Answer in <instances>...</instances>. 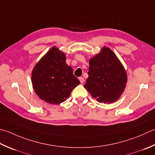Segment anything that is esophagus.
Listing matches in <instances>:
<instances>
[{"label":"esophagus","mask_w":155,"mask_h":155,"mask_svg":"<svg viewBox=\"0 0 155 155\" xmlns=\"http://www.w3.org/2000/svg\"><path fill=\"white\" fill-rule=\"evenodd\" d=\"M78 79H79V81H80V82H81V83H84V78H83V77H79V78H78Z\"/></svg>","instance_id":"obj_1"}]
</instances>
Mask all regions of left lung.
Listing matches in <instances>:
<instances>
[{"instance_id":"1","label":"left lung","mask_w":155,"mask_h":155,"mask_svg":"<svg viewBox=\"0 0 155 155\" xmlns=\"http://www.w3.org/2000/svg\"><path fill=\"white\" fill-rule=\"evenodd\" d=\"M88 74L84 87L99 102L117 101L126 87V72L115 54L105 46L90 59Z\"/></svg>"}]
</instances>
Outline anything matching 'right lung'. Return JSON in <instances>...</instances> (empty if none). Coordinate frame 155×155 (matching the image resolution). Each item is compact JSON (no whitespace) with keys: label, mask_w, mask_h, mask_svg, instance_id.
Masks as SVG:
<instances>
[{"label":"right lung","mask_w":155,"mask_h":155,"mask_svg":"<svg viewBox=\"0 0 155 155\" xmlns=\"http://www.w3.org/2000/svg\"><path fill=\"white\" fill-rule=\"evenodd\" d=\"M31 81L39 97L51 104L64 101L81 83L66 63L65 54L56 47L51 48L33 68Z\"/></svg>","instance_id":"1"}]
</instances>
